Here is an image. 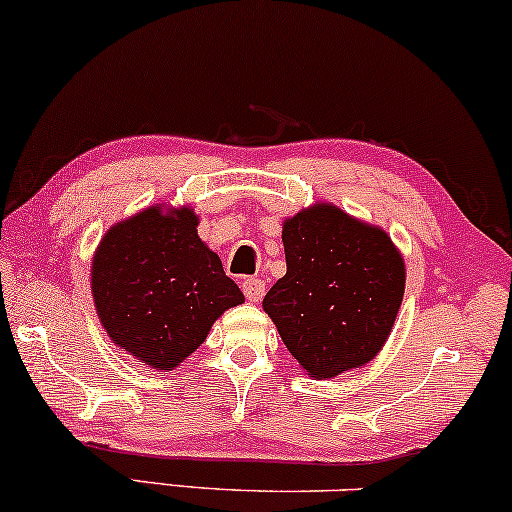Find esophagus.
<instances>
[{"label":"esophagus","instance_id":"34e87169","mask_svg":"<svg viewBox=\"0 0 512 512\" xmlns=\"http://www.w3.org/2000/svg\"><path fill=\"white\" fill-rule=\"evenodd\" d=\"M243 295L248 302H260L264 295V281L262 278H245L243 281Z\"/></svg>","mask_w":512,"mask_h":512}]
</instances>
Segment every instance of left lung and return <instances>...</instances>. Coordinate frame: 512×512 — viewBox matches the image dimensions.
<instances>
[{"label":"left lung","mask_w":512,"mask_h":512,"mask_svg":"<svg viewBox=\"0 0 512 512\" xmlns=\"http://www.w3.org/2000/svg\"><path fill=\"white\" fill-rule=\"evenodd\" d=\"M286 276L264 295V312L304 371L333 378L371 361L404 297V260L385 231L333 205L283 224Z\"/></svg>","instance_id":"obj_1"}]
</instances>
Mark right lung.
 I'll return each instance as SVG.
<instances>
[{
	"label": "right lung",
	"instance_id": "1",
	"mask_svg": "<svg viewBox=\"0 0 512 512\" xmlns=\"http://www.w3.org/2000/svg\"><path fill=\"white\" fill-rule=\"evenodd\" d=\"M189 208H148L113 226L92 264V295L115 345L155 371H172L210 326L243 302L241 288L198 238Z\"/></svg>",
	"mask_w": 512,
	"mask_h": 512
}]
</instances>
